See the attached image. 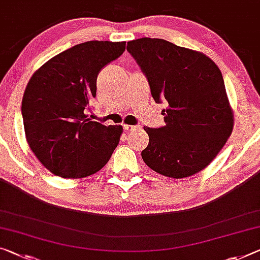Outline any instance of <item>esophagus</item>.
Returning <instances> with one entry per match:
<instances>
[{"instance_id": "obj_1", "label": "esophagus", "mask_w": 260, "mask_h": 260, "mask_svg": "<svg viewBox=\"0 0 260 260\" xmlns=\"http://www.w3.org/2000/svg\"><path fill=\"white\" fill-rule=\"evenodd\" d=\"M123 127H124L125 131H134V130L139 129V126H137V125H129V124H124L123 125Z\"/></svg>"}]
</instances>
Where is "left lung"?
Segmentation results:
<instances>
[{
	"label": "left lung",
	"mask_w": 260,
	"mask_h": 260,
	"mask_svg": "<svg viewBox=\"0 0 260 260\" xmlns=\"http://www.w3.org/2000/svg\"><path fill=\"white\" fill-rule=\"evenodd\" d=\"M126 50L149 81L157 103L165 102V125L147 127L144 162L157 173L181 179L216 157L234 127V113L219 69L201 52L165 39L139 38Z\"/></svg>",
	"instance_id": "8db88e82"
}]
</instances>
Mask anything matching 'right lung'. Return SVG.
<instances>
[{"instance_id":"add662e5","label":"right lung","mask_w":260,"mask_h":260,"mask_svg":"<svg viewBox=\"0 0 260 260\" xmlns=\"http://www.w3.org/2000/svg\"><path fill=\"white\" fill-rule=\"evenodd\" d=\"M125 50V42L91 41L51 58L35 72L22 100L30 149L51 173L79 179L96 173L119 143L122 125L88 118L103 67Z\"/></svg>"}]
</instances>
